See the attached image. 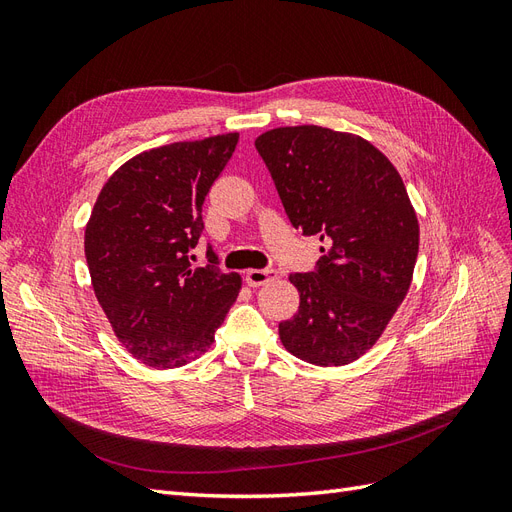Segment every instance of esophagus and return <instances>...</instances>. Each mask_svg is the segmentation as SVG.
<instances>
[{"instance_id":"obj_1","label":"esophagus","mask_w":512,"mask_h":512,"mask_svg":"<svg viewBox=\"0 0 512 512\" xmlns=\"http://www.w3.org/2000/svg\"><path fill=\"white\" fill-rule=\"evenodd\" d=\"M275 277H277L275 269H250V271H245V282H247V286H252V288L265 286V284L273 282Z\"/></svg>"}]
</instances>
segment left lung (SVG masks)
<instances>
[{"label":"left lung","instance_id":"obj_1","mask_svg":"<svg viewBox=\"0 0 512 512\" xmlns=\"http://www.w3.org/2000/svg\"><path fill=\"white\" fill-rule=\"evenodd\" d=\"M288 220L320 235L316 271L292 273L299 312L280 322L284 348L320 367L348 365L384 333L406 299L418 220L397 168L365 138L320 126L256 138Z\"/></svg>","mask_w":512,"mask_h":512}]
</instances>
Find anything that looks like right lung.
<instances>
[{
    "instance_id": "1",
    "label": "right lung",
    "mask_w": 512,
    "mask_h": 512,
    "mask_svg": "<svg viewBox=\"0 0 512 512\" xmlns=\"http://www.w3.org/2000/svg\"><path fill=\"white\" fill-rule=\"evenodd\" d=\"M239 143L218 134L138 153L104 183L85 228L96 299L132 356L156 369L205 354L241 290L209 247L192 267L203 205Z\"/></svg>"
}]
</instances>
